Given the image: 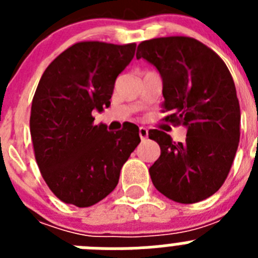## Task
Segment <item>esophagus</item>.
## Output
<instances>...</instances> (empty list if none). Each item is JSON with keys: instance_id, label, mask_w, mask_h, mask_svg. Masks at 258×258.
Listing matches in <instances>:
<instances>
[{"instance_id": "obj_1", "label": "esophagus", "mask_w": 258, "mask_h": 258, "mask_svg": "<svg viewBox=\"0 0 258 258\" xmlns=\"http://www.w3.org/2000/svg\"><path fill=\"white\" fill-rule=\"evenodd\" d=\"M140 137L142 141H145L149 137V131L145 126H140Z\"/></svg>"}]
</instances>
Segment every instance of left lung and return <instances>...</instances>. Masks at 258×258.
Listing matches in <instances>:
<instances>
[{
	"instance_id": "left-lung-1",
	"label": "left lung",
	"mask_w": 258,
	"mask_h": 258,
	"mask_svg": "<svg viewBox=\"0 0 258 258\" xmlns=\"http://www.w3.org/2000/svg\"><path fill=\"white\" fill-rule=\"evenodd\" d=\"M136 56L160 72L164 120L187 127L184 142L159 129L149 132L160 146L150 168L152 183L173 202H202L227 178L240 138V107L229 68L207 45L184 36L143 41Z\"/></svg>"
}]
</instances>
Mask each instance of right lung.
Returning a JSON list of instances; mask_svg holds the SVG:
<instances>
[{
	"label": "right lung",
	"mask_w": 258,
	"mask_h": 258,
	"mask_svg": "<svg viewBox=\"0 0 258 258\" xmlns=\"http://www.w3.org/2000/svg\"><path fill=\"white\" fill-rule=\"evenodd\" d=\"M136 44L77 42L47 66L32 99L36 163L51 192L66 204L86 208L117 186L120 170L141 142L129 124L107 132L92 112L109 107L115 81L134 56Z\"/></svg>",
	"instance_id": "right-lung-1"
}]
</instances>
